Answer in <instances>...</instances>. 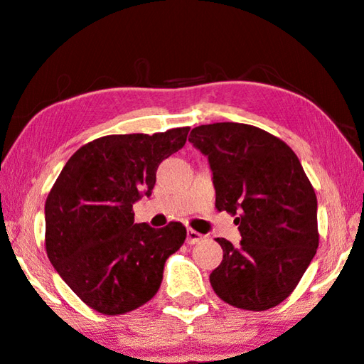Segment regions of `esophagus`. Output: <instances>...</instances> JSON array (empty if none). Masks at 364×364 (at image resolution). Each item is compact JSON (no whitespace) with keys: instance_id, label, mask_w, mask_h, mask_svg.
<instances>
[{"instance_id":"1","label":"esophagus","mask_w":364,"mask_h":364,"mask_svg":"<svg viewBox=\"0 0 364 364\" xmlns=\"http://www.w3.org/2000/svg\"><path fill=\"white\" fill-rule=\"evenodd\" d=\"M202 240H203V235L198 233V231H195V230L187 231V240H186L187 245H197Z\"/></svg>"}]
</instances>
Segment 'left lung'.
I'll return each instance as SVG.
<instances>
[{"label":"left lung","instance_id":"8db88e82","mask_svg":"<svg viewBox=\"0 0 364 364\" xmlns=\"http://www.w3.org/2000/svg\"><path fill=\"white\" fill-rule=\"evenodd\" d=\"M188 141L208 156L218 212L236 215L241 245L217 238L223 261L210 274L236 309L276 307L297 287L318 247L317 195L282 139L243 123L202 124Z\"/></svg>","mask_w":364,"mask_h":364}]
</instances>
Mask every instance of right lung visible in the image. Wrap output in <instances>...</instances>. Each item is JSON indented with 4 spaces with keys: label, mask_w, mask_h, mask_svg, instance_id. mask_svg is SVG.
Returning <instances> with one entry per match:
<instances>
[{
    "label": "right lung",
    "mask_w": 364,
    "mask_h": 364,
    "mask_svg": "<svg viewBox=\"0 0 364 364\" xmlns=\"http://www.w3.org/2000/svg\"><path fill=\"white\" fill-rule=\"evenodd\" d=\"M191 128L109 134L82 146L46 200V251L65 284L88 307L121 315L156 296L167 257L186 226L134 223L133 203L156 183L159 164L182 149Z\"/></svg>",
    "instance_id": "right-lung-1"
}]
</instances>
